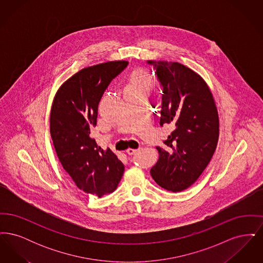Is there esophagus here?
<instances>
[{
    "label": "esophagus",
    "instance_id": "34e87169",
    "mask_svg": "<svg viewBox=\"0 0 263 263\" xmlns=\"http://www.w3.org/2000/svg\"><path fill=\"white\" fill-rule=\"evenodd\" d=\"M137 149H131V148H129V149H127V154L128 155H134L136 152H137Z\"/></svg>",
    "mask_w": 263,
    "mask_h": 263
}]
</instances>
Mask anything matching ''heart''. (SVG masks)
Here are the masks:
<instances>
[{
  "label": "heart",
  "instance_id": "obj_1",
  "mask_svg": "<svg viewBox=\"0 0 263 263\" xmlns=\"http://www.w3.org/2000/svg\"><path fill=\"white\" fill-rule=\"evenodd\" d=\"M154 87V81L150 74L144 69L134 70L128 78L125 91L149 92Z\"/></svg>",
  "mask_w": 263,
  "mask_h": 263
}]
</instances>
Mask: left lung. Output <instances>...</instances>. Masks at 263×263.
I'll list each match as a JSON object with an SVG mask.
<instances>
[{"instance_id": "8db88e82", "label": "left lung", "mask_w": 263, "mask_h": 263, "mask_svg": "<svg viewBox=\"0 0 263 263\" xmlns=\"http://www.w3.org/2000/svg\"><path fill=\"white\" fill-rule=\"evenodd\" d=\"M163 87L160 124L175 130L157 147L151 168L158 185L177 192L191 186L210 163L219 140V115L212 92L199 74L178 62L148 61Z\"/></svg>"}]
</instances>
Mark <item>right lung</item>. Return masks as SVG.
Instances as JSON below:
<instances>
[{"label":"right lung","mask_w":263,"mask_h":263,"mask_svg":"<svg viewBox=\"0 0 263 263\" xmlns=\"http://www.w3.org/2000/svg\"><path fill=\"white\" fill-rule=\"evenodd\" d=\"M128 61H109L82 69L58 88L52 102L50 135L63 168L77 187L101 197L113 192L124 165L109 148L91 138L104 90Z\"/></svg>","instance_id":"1"}]
</instances>
